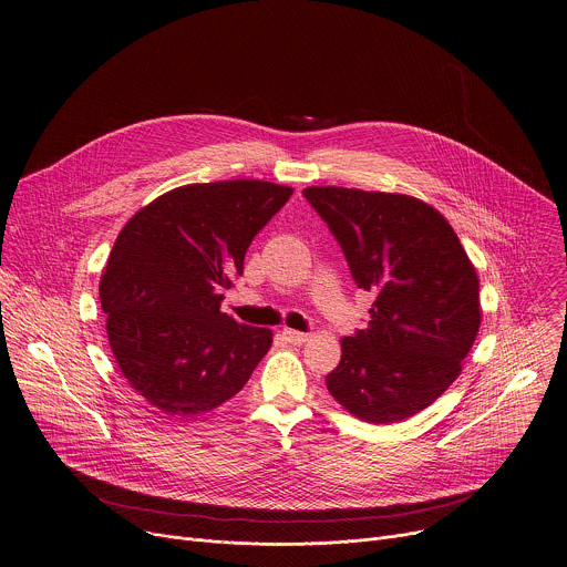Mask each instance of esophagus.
<instances>
[{"label":"esophagus","mask_w":567,"mask_h":567,"mask_svg":"<svg viewBox=\"0 0 567 567\" xmlns=\"http://www.w3.org/2000/svg\"><path fill=\"white\" fill-rule=\"evenodd\" d=\"M282 338L289 341V343H296V346H300V343H305V341L309 340L307 333H300V331H293V329H285V331H282Z\"/></svg>","instance_id":"34e87169"}]
</instances>
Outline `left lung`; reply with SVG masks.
Returning a JSON list of instances; mask_svg holds the SVG:
<instances>
[{
	"label": "left lung",
	"mask_w": 567,
	"mask_h": 567,
	"mask_svg": "<svg viewBox=\"0 0 567 567\" xmlns=\"http://www.w3.org/2000/svg\"><path fill=\"white\" fill-rule=\"evenodd\" d=\"M374 293L368 329L341 340L327 388L368 423H399L432 405L460 374L480 329V285L453 227L432 206L390 193L302 190Z\"/></svg>",
	"instance_id": "1"
}]
</instances>
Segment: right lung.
Returning <instances> with one entry per match:
<instances>
[{
  "mask_svg": "<svg viewBox=\"0 0 567 567\" xmlns=\"http://www.w3.org/2000/svg\"><path fill=\"white\" fill-rule=\"evenodd\" d=\"M291 188L258 179L190 184L142 208L115 238L101 280L115 361L151 405L202 414L231 399L271 331L221 311L254 236Z\"/></svg>",
  "mask_w": 567,
  "mask_h": 567,
  "instance_id": "1",
  "label": "right lung"
}]
</instances>
